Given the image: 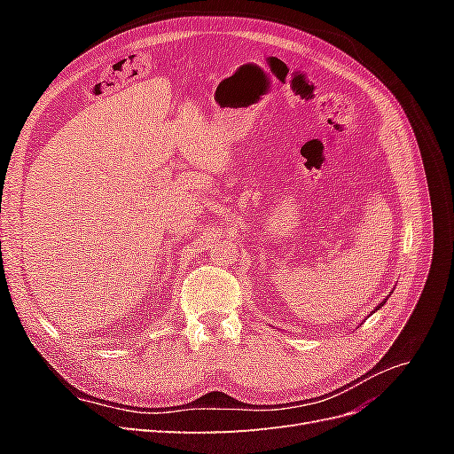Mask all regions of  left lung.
Returning <instances> with one entry per match:
<instances>
[{"label": "left lung", "instance_id": "1", "mask_svg": "<svg viewBox=\"0 0 454 454\" xmlns=\"http://www.w3.org/2000/svg\"><path fill=\"white\" fill-rule=\"evenodd\" d=\"M384 303H387V301H382V303H380V305H379V307H377V309H380V307H382V305H384ZM377 309H375V310H377Z\"/></svg>", "mask_w": 454, "mask_h": 454}]
</instances>
